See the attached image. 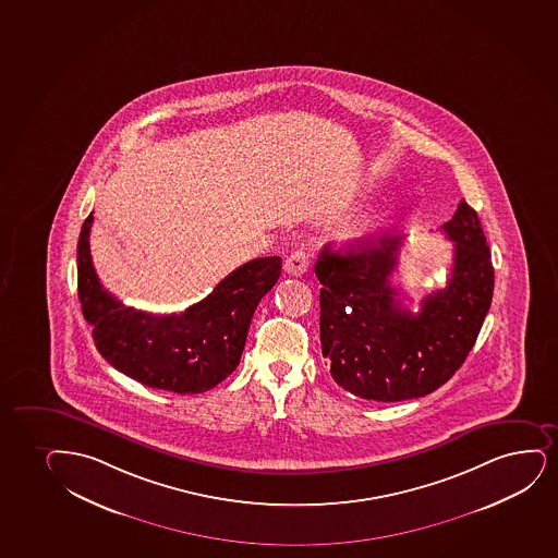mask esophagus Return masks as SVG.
I'll return each instance as SVG.
<instances>
[{"instance_id":"34e87169","label":"esophagus","mask_w":558,"mask_h":558,"mask_svg":"<svg viewBox=\"0 0 558 558\" xmlns=\"http://www.w3.org/2000/svg\"><path fill=\"white\" fill-rule=\"evenodd\" d=\"M310 259L308 254L304 250H296L293 254L289 255L286 263H283V270L291 276H301L308 270Z\"/></svg>"}]
</instances>
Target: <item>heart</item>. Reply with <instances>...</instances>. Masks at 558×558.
Here are the masks:
<instances>
[{"mask_svg":"<svg viewBox=\"0 0 558 558\" xmlns=\"http://www.w3.org/2000/svg\"><path fill=\"white\" fill-rule=\"evenodd\" d=\"M378 221L379 216H372V218H368V220H365L363 221V223H361V228H357V231H355V233H357V236H361V234L366 233L368 229L376 228V226H378Z\"/></svg>","mask_w":558,"mask_h":558,"instance_id":"obj_1","label":"heart"}]
</instances>
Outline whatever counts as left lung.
<instances>
[{"label":"left lung","instance_id":"left-lung-1","mask_svg":"<svg viewBox=\"0 0 558 558\" xmlns=\"http://www.w3.org/2000/svg\"><path fill=\"white\" fill-rule=\"evenodd\" d=\"M441 231L454 242L451 278L417 314L391 286L402 236L361 239L319 255L322 351L332 379L351 395L420 399L444 386L474 348L495 288L487 239L464 199Z\"/></svg>","mask_w":558,"mask_h":558}]
</instances>
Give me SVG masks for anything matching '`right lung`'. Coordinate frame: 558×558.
<instances>
[{"instance_id":"obj_1","label":"right lung","mask_w":558,"mask_h":558,"mask_svg":"<svg viewBox=\"0 0 558 558\" xmlns=\"http://www.w3.org/2000/svg\"><path fill=\"white\" fill-rule=\"evenodd\" d=\"M94 216L76 244L78 301L94 342L118 372L143 386L193 395L218 386L241 363L257 304L282 275V259L257 257L226 276L210 295L180 314H148L101 286L90 255Z\"/></svg>"}]
</instances>
